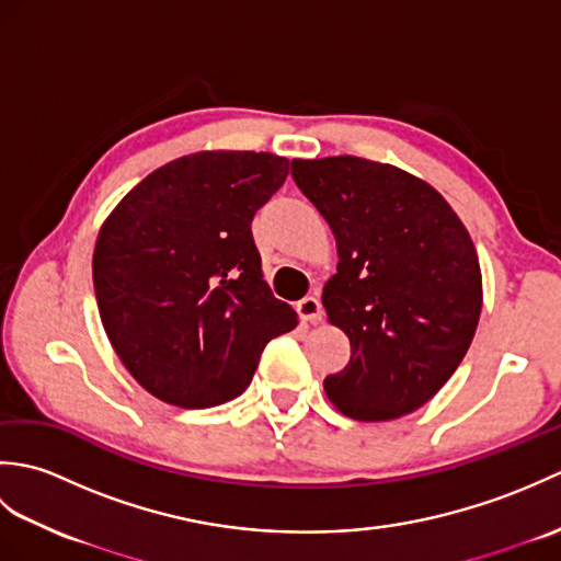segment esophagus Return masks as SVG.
I'll return each instance as SVG.
<instances>
[{
	"label": "esophagus",
	"instance_id": "1",
	"mask_svg": "<svg viewBox=\"0 0 561 561\" xmlns=\"http://www.w3.org/2000/svg\"><path fill=\"white\" fill-rule=\"evenodd\" d=\"M296 311H299L301 320H306V323H318L320 316H323V304H320L318 296H304V299L296 304Z\"/></svg>",
	"mask_w": 561,
	"mask_h": 561
}]
</instances>
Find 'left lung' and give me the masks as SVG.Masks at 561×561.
Returning <instances> with one entry per match:
<instances>
[{"label":"left lung","instance_id":"left-lung-1","mask_svg":"<svg viewBox=\"0 0 561 561\" xmlns=\"http://www.w3.org/2000/svg\"><path fill=\"white\" fill-rule=\"evenodd\" d=\"M291 178L337 238L323 289L350 364L325 378L335 408L386 422L422 408L468 352L482 311L478 250L432 185L359 157L291 161Z\"/></svg>","mask_w":561,"mask_h":561}]
</instances>
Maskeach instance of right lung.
Returning <instances> with one entry per match:
<instances>
[{"label": "right lung", "instance_id": "obj_1", "mask_svg": "<svg viewBox=\"0 0 561 561\" xmlns=\"http://www.w3.org/2000/svg\"><path fill=\"white\" fill-rule=\"evenodd\" d=\"M265 151H199L161 165L103 224L93 289L113 350L141 388L185 410L250 386L296 311L262 279L255 211L287 181Z\"/></svg>", "mask_w": 561, "mask_h": 561}]
</instances>
